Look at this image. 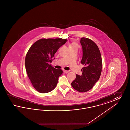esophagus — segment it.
Wrapping results in <instances>:
<instances>
[{
  "mask_svg": "<svg viewBox=\"0 0 130 130\" xmlns=\"http://www.w3.org/2000/svg\"><path fill=\"white\" fill-rule=\"evenodd\" d=\"M63 71L64 72V73H69V72H70V71H67V70H63Z\"/></svg>",
  "mask_w": 130,
  "mask_h": 130,
  "instance_id": "esophagus-1",
  "label": "esophagus"
}]
</instances>
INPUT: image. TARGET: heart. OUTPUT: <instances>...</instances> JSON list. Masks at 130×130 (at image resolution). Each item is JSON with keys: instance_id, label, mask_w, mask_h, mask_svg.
I'll use <instances>...</instances> for the list:
<instances>
[{"instance_id": "heart-1", "label": "heart", "mask_w": 130, "mask_h": 130, "mask_svg": "<svg viewBox=\"0 0 130 130\" xmlns=\"http://www.w3.org/2000/svg\"><path fill=\"white\" fill-rule=\"evenodd\" d=\"M74 44H75L73 43V44H72V45H74Z\"/></svg>"}]
</instances>
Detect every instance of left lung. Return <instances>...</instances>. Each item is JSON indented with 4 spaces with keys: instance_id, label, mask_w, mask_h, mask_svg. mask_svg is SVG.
<instances>
[{
    "instance_id": "left-lung-1",
    "label": "left lung",
    "mask_w": 130,
    "mask_h": 130,
    "mask_svg": "<svg viewBox=\"0 0 130 130\" xmlns=\"http://www.w3.org/2000/svg\"><path fill=\"white\" fill-rule=\"evenodd\" d=\"M80 42L83 52L81 63L85 67L81 70L82 75L76 74L75 79L71 83V85L76 91L86 92L91 90L99 80L102 61L99 48L93 41L82 37Z\"/></svg>"
}]
</instances>
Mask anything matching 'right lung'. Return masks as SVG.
Masks as SVG:
<instances>
[{
	"instance_id": "1",
	"label": "right lung",
	"mask_w": 130,
	"mask_h": 130,
	"mask_svg": "<svg viewBox=\"0 0 130 130\" xmlns=\"http://www.w3.org/2000/svg\"><path fill=\"white\" fill-rule=\"evenodd\" d=\"M67 41L63 38L41 39L33 44L25 57V68L32 86L38 92L53 91L62 74V70L52 66L58 49Z\"/></svg>"
}]
</instances>
